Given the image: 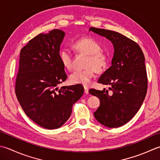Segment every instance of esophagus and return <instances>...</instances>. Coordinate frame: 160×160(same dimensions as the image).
<instances>
[{"mask_svg":"<svg viewBox=\"0 0 160 160\" xmlns=\"http://www.w3.org/2000/svg\"><path fill=\"white\" fill-rule=\"evenodd\" d=\"M88 88L87 87H84V92L86 94H88Z\"/></svg>","mask_w":160,"mask_h":160,"instance_id":"obj_1","label":"esophagus"}]
</instances>
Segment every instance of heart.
Masks as SVG:
<instances>
[{"mask_svg":"<svg viewBox=\"0 0 160 160\" xmlns=\"http://www.w3.org/2000/svg\"><path fill=\"white\" fill-rule=\"evenodd\" d=\"M74 50L78 52L87 55L83 70L73 72L69 77V81L72 84L88 86L96 71L100 72L105 69L108 57L104 52L101 50V46L97 41L89 37L82 38L74 42ZM59 60L64 68L71 70L72 68V57L69 50L63 48L59 52Z\"/></svg>","mask_w":160,"mask_h":160,"instance_id":"heart-1","label":"heart"}]
</instances>
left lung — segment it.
Returning <instances> with one entry per match:
<instances>
[{
    "label": "left lung",
    "instance_id": "8db88e82",
    "mask_svg": "<svg viewBox=\"0 0 160 160\" xmlns=\"http://www.w3.org/2000/svg\"><path fill=\"white\" fill-rule=\"evenodd\" d=\"M90 31L112 42V66L102 74L98 83L110 85L108 90L90 89L98 97L100 106L94 116L102 125L117 128L128 122L138 112L148 87L145 58L139 45L119 32L90 28Z\"/></svg>",
    "mask_w": 160,
    "mask_h": 160
}]
</instances>
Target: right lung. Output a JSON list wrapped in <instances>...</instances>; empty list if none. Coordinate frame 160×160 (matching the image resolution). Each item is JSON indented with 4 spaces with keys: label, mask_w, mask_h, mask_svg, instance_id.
<instances>
[{
    "label": "right lung",
    "mask_w": 160,
    "mask_h": 160,
    "mask_svg": "<svg viewBox=\"0 0 160 160\" xmlns=\"http://www.w3.org/2000/svg\"><path fill=\"white\" fill-rule=\"evenodd\" d=\"M65 32L40 34L21 49L15 92L27 116L46 129H56L70 118L73 104L83 94L81 84L63 86L67 75L59 60Z\"/></svg>",
    "instance_id": "obj_1"
}]
</instances>
